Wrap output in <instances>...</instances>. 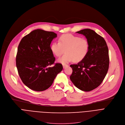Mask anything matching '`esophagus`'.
<instances>
[{
    "instance_id": "1",
    "label": "esophagus",
    "mask_w": 125,
    "mask_h": 125,
    "mask_svg": "<svg viewBox=\"0 0 125 125\" xmlns=\"http://www.w3.org/2000/svg\"><path fill=\"white\" fill-rule=\"evenodd\" d=\"M67 66V64H63V68H65Z\"/></svg>"
}]
</instances>
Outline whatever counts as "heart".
<instances>
[{
    "label": "heart",
    "mask_w": 125,
    "mask_h": 125,
    "mask_svg": "<svg viewBox=\"0 0 125 125\" xmlns=\"http://www.w3.org/2000/svg\"><path fill=\"white\" fill-rule=\"evenodd\" d=\"M52 53L56 57L61 56L66 53L58 61L65 64L73 60L79 62L83 60L87 56L89 50L88 41L85 38L67 34L61 35L59 42H54L50 45Z\"/></svg>",
    "instance_id": "obj_1"
}]
</instances>
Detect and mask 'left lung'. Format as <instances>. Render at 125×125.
<instances>
[{
	"mask_svg": "<svg viewBox=\"0 0 125 125\" xmlns=\"http://www.w3.org/2000/svg\"><path fill=\"white\" fill-rule=\"evenodd\" d=\"M84 35L89 43V52L84 59L70 66L71 81L77 88L92 90L100 85L109 67V49L104 39L94 30L85 29L76 32Z\"/></svg>",
	"mask_w": 125,
	"mask_h": 125,
	"instance_id": "8db88e82",
	"label": "left lung"
}]
</instances>
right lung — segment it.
<instances>
[{
	"label": "right lung",
	"instance_id": "1",
	"mask_svg": "<svg viewBox=\"0 0 125 125\" xmlns=\"http://www.w3.org/2000/svg\"><path fill=\"white\" fill-rule=\"evenodd\" d=\"M53 31L37 29L21 40L16 57V65L22 82L31 89L42 91L50 87L57 75L63 69L50 50L57 37Z\"/></svg>",
	"mask_w": 125,
	"mask_h": 125
}]
</instances>
